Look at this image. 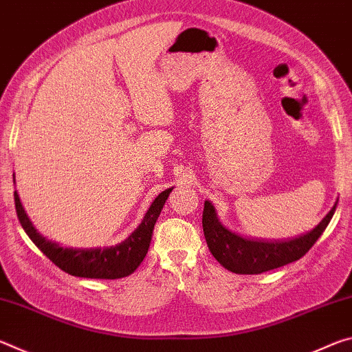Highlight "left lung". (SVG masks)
I'll return each mask as SVG.
<instances>
[{"instance_id":"1","label":"left lung","mask_w":352,"mask_h":352,"mask_svg":"<svg viewBox=\"0 0 352 352\" xmlns=\"http://www.w3.org/2000/svg\"><path fill=\"white\" fill-rule=\"evenodd\" d=\"M337 204L338 200L314 230L290 241L247 239L233 233L220 222L210 200H205L201 223L208 248L226 270L237 275H259L302 258L329 225Z\"/></svg>"}]
</instances>
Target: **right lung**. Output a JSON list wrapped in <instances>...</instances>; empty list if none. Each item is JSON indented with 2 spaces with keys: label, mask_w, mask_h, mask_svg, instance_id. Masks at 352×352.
I'll return each instance as SVG.
<instances>
[{
  "label": "right lung",
  "mask_w": 352,
  "mask_h": 352,
  "mask_svg": "<svg viewBox=\"0 0 352 352\" xmlns=\"http://www.w3.org/2000/svg\"><path fill=\"white\" fill-rule=\"evenodd\" d=\"M172 189H174V186L168 188L157 195V199L152 201L144 217H142L141 223L136 226L127 239H124L121 243H116V245L104 248H68L62 247L60 243L54 241L46 239L35 230V226L29 220L16 190L14 192V197L16 216H19L23 230L58 269L67 272L68 275L79 278L118 279L132 275L140 267L142 259L146 258L147 250L151 247L153 226L157 223V219Z\"/></svg>",
  "instance_id": "add662e5"
}]
</instances>
